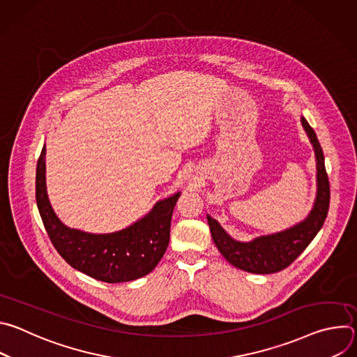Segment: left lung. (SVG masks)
I'll use <instances>...</instances> for the list:
<instances>
[{"label": "left lung", "instance_id": "left-lung-1", "mask_svg": "<svg viewBox=\"0 0 357 357\" xmlns=\"http://www.w3.org/2000/svg\"><path fill=\"white\" fill-rule=\"evenodd\" d=\"M301 123L314 145L318 169V192L315 205L307 219L281 233L257 237L250 243H241L233 240L220 227V225L208 215L212 238L222 256L230 264L247 273L273 274L287 268L314 240L328 216L331 188L325 168L324 151L308 121L301 117Z\"/></svg>", "mask_w": 357, "mask_h": 357}]
</instances>
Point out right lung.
<instances>
[{
	"label": "right lung",
	"instance_id": "right-lung-1",
	"mask_svg": "<svg viewBox=\"0 0 357 357\" xmlns=\"http://www.w3.org/2000/svg\"><path fill=\"white\" fill-rule=\"evenodd\" d=\"M45 154L36 165L35 196L45 230L61 257L83 274L109 284L132 281L157 267L169 243L172 212L179 193L158 202L144 219L110 234L66 227L54 213L45 186Z\"/></svg>",
	"mask_w": 357,
	"mask_h": 357
}]
</instances>
